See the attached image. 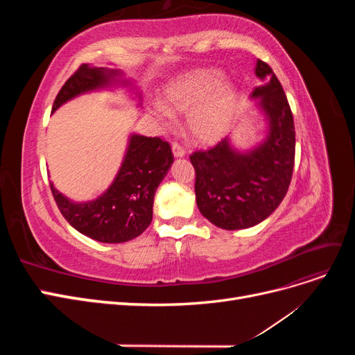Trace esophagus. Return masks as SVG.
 Returning a JSON list of instances; mask_svg holds the SVG:
<instances>
[{
    "instance_id": "esophagus-1",
    "label": "esophagus",
    "mask_w": 355,
    "mask_h": 355,
    "mask_svg": "<svg viewBox=\"0 0 355 355\" xmlns=\"http://www.w3.org/2000/svg\"><path fill=\"white\" fill-rule=\"evenodd\" d=\"M171 151H173V155L175 157H184L185 155V149L184 146H182L179 142H173L171 144Z\"/></svg>"
}]
</instances>
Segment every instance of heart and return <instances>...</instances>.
Wrapping results in <instances>:
<instances>
[{
  "instance_id": "b5f03b06",
  "label": "heart",
  "mask_w": 355,
  "mask_h": 355,
  "mask_svg": "<svg viewBox=\"0 0 355 355\" xmlns=\"http://www.w3.org/2000/svg\"><path fill=\"white\" fill-rule=\"evenodd\" d=\"M222 77L220 71L200 69L178 78L166 90L168 110L191 112L189 130L206 144L216 142L227 133L237 111V90L231 83H222ZM155 114L164 123H171L164 106L157 105Z\"/></svg>"
}]
</instances>
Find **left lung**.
Returning <instances> with one entry per match:
<instances>
[{"mask_svg": "<svg viewBox=\"0 0 355 355\" xmlns=\"http://www.w3.org/2000/svg\"><path fill=\"white\" fill-rule=\"evenodd\" d=\"M254 72L265 81L253 90L268 118V136L247 153L225 137L209 149L192 153L196 198L201 214L228 231L265 220L287 194L295 166L293 114L271 67L256 60Z\"/></svg>", "mask_w": 355, "mask_h": 355, "instance_id": "left-lung-1", "label": "left lung"}]
</instances>
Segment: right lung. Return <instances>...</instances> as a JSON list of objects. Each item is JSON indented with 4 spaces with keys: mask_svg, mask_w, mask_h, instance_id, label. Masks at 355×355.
Returning a JSON list of instances; mask_svg holds the SVG:
<instances>
[{
    "mask_svg": "<svg viewBox=\"0 0 355 355\" xmlns=\"http://www.w3.org/2000/svg\"><path fill=\"white\" fill-rule=\"evenodd\" d=\"M121 72L83 63L59 90L53 110L81 93L102 89ZM125 84V81H121ZM173 163L168 142L132 135L112 185L93 201L72 202L50 184L60 213L78 232L101 243H124L141 235L153 220L154 196Z\"/></svg>",
    "mask_w": 355,
    "mask_h": 355,
    "instance_id": "right-lung-1",
    "label": "right lung"
}]
</instances>
